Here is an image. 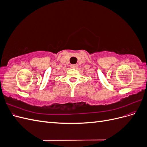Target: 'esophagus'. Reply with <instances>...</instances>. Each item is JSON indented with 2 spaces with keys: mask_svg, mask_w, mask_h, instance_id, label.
<instances>
[{
  "mask_svg": "<svg viewBox=\"0 0 147 147\" xmlns=\"http://www.w3.org/2000/svg\"><path fill=\"white\" fill-rule=\"evenodd\" d=\"M78 65L77 64H74V65H70V67L72 69H77V68Z\"/></svg>",
  "mask_w": 147,
  "mask_h": 147,
  "instance_id": "1",
  "label": "esophagus"
}]
</instances>
